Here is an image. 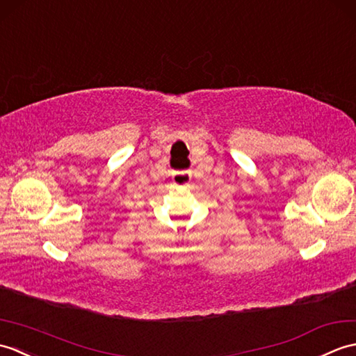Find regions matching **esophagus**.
Wrapping results in <instances>:
<instances>
[{
  "label": "esophagus",
  "instance_id": "esophagus-1",
  "mask_svg": "<svg viewBox=\"0 0 356 356\" xmlns=\"http://www.w3.org/2000/svg\"><path fill=\"white\" fill-rule=\"evenodd\" d=\"M172 181L177 186H187L192 181L191 170H175L172 172Z\"/></svg>",
  "mask_w": 356,
  "mask_h": 356
}]
</instances>
